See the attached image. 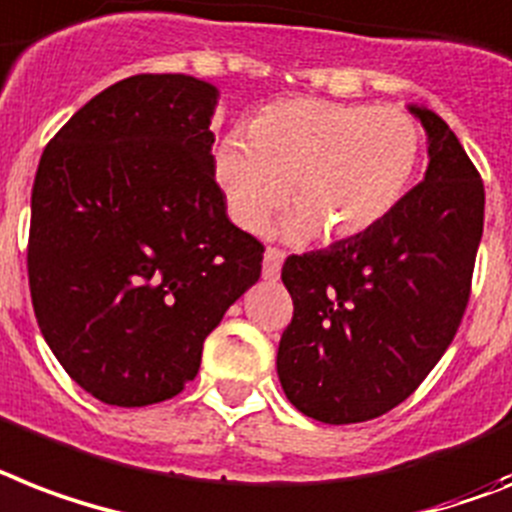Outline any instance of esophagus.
<instances>
[{
	"label": "esophagus",
	"mask_w": 512,
	"mask_h": 512,
	"mask_svg": "<svg viewBox=\"0 0 512 512\" xmlns=\"http://www.w3.org/2000/svg\"><path fill=\"white\" fill-rule=\"evenodd\" d=\"M281 265H284V252L276 247L265 249V263H263V276L268 281H276L278 273H281Z\"/></svg>",
	"instance_id": "esophagus-1"
}]
</instances>
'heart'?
<instances>
[{
  "label": "heart",
  "mask_w": 512,
  "mask_h": 512,
  "mask_svg": "<svg viewBox=\"0 0 512 512\" xmlns=\"http://www.w3.org/2000/svg\"><path fill=\"white\" fill-rule=\"evenodd\" d=\"M423 134L400 107L331 99H286L260 112L249 139L228 134L215 152V178L244 231H263L289 202L292 234L326 242L368 234L413 186Z\"/></svg>",
  "instance_id": "b5f03b06"
}]
</instances>
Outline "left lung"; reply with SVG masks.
Wrapping results in <instances>:
<instances>
[{
  "label": "left lung",
  "mask_w": 512,
  "mask_h": 512,
  "mask_svg": "<svg viewBox=\"0 0 512 512\" xmlns=\"http://www.w3.org/2000/svg\"><path fill=\"white\" fill-rule=\"evenodd\" d=\"M429 134V168L368 234L286 257L294 315L278 344L286 397L344 426L389 413L458 334L484 231V181L436 112L410 105Z\"/></svg>",
  "instance_id": "8db88e82"
}]
</instances>
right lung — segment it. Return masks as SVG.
Instances as JSON below:
<instances>
[{"label":"right lung","mask_w":512,"mask_h":512,"mask_svg":"<svg viewBox=\"0 0 512 512\" xmlns=\"http://www.w3.org/2000/svg\"><path fill=\"white\" fill-rule=\"evenodd\" d=\"M218 89L181 73L112 83L54 134L31 194L41 334L105 405L176 397L207 334L263 270L215 181Z\"/></svg>","instance_id":"add662e5"}]
</instances>
